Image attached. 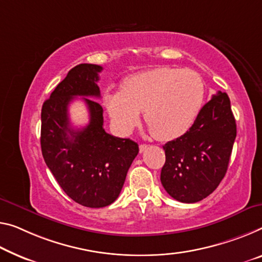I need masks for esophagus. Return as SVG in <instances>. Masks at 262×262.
Segmentation results:
<instances>
[{"mask_svg":"<svg viewBox=\"0 0 262 262\" xmlns=\"http://www.w3.org/2000/svg\"><path fill=\"white\" fill-rule=\"evenodd\" d=\"M147 147H148L147 144H140L139 145V152H140V154H142V152H144L145 150H146Z\"/></svg>","mask_w":262,"mask_h":262,"instance_id":"34e87169","label":"esophagus"}]
</instances>
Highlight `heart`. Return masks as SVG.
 <instances>
[{
    "mask_svg": "<svg viewBox=\"0 0 262 262\" xmlns=\"http://www.w3.org/2000/svg\"><path fill=\"white\" fill-rule=\"evenodd\" d=\"M205 99V84L198 72L160 67L137 72L122 82L120 91H106L103 102L112 123L128 134L139 111L155 138L172 140L190 130Z\"/></svg>",
    "mask_w": 262,
    "mask_h": 262,
    "instance_id": "1",
    "label": "heart"
}]
</instances>
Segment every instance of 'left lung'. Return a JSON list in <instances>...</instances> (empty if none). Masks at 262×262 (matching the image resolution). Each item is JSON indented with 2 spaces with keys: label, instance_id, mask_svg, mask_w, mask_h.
Segmentation results:
<instances>
[{
  "label": "left lung",
  "instance_id": "8db88e82",
  "mask_svg": "<svg viewBox=\"0 0 262 262\" xmlns=\"http://www.w3.org/2000/svg\"><path fill=\"white\" fill-rule=\"evenodd\" d=\"M236 124L226 92L213 95L186 134L164 145L165 164L160 180L180 203L203 200L226 174Z\"/></svg>",
  "mask_w": 262,
  "mask_h": 262
}]
</instances>
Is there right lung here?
Instances as JSON below:
<instances>
[{
	"instance_id": "obj_1",
	"label": "right lung",
	"mask_w": 262,
	"mask_h": 262,
	"mask_svg": "<svg viewBox=\"0 0 262 262\" xmlns=\"http://www.w3.org/2000/svg\"><path fill=\"white\" fill-rule=\"evenodd\" d=\"M103 70L96 64H78L43 103L41 148L62 190L85 207H105L118 198L126 173L138 155V144L118 138L103 127V107L83 98L90 120L82 128L71 127L68 107L75 97H100L97 82Z\"/></svg>"
}]
</instances>
